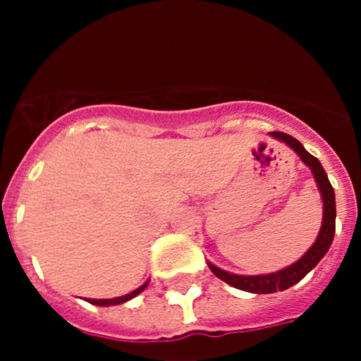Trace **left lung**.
I'll return each instance as SVG.
<instances>
[{
	"mask_svg": "<svg viewBox=\"0 0 361 361\" xmlns=\"http://www.w3.org/2000/svg\"><path fill=\"white\" fill-rule=\"evenodd\" d=\"M271 134L274 137H278V140L285 141L288 147H292L298 154V157L311 167L323 197V225L322 231H319L318 234V239H316L314 245L309 248L307 253H305L300 260L290 265V267L283 269V271L264 276H238L232 274V272L221 271V269L209 264L211 272H213L216 278H220L221 281L234 286V288L245 290V292L251 293H274L293 286L295 283L300 281V279L304 278L311 269H314L316 265H318V262L325 257V253L329 251L330 245H332L334 241V234H336V194H334V187L330 185L329 176H326L325 169H323V166L319 164V160L312 157V155L302 147L300 141H297L293 136H290V134L279 133V130H274V133Z\"/></svg>",
	"mask_w": 361,
	"mask_h": 361,
	"instance_id": "1",
	"label": "left lung"
}]
</instances>
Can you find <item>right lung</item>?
I'll list each match as a JSON object with an SVG mask.
<instances>
[{
	"instance_id": "right-lung-1",
	"label": "right lung",
	"mask_w": 361,
	"mask_h": 361,
	"mask_svg": "<svg viewBox=\"0 0 361 361\" xmlns=\"http://www.w3.org/2000/svg\"><path fill=\"white\" fill-rule=\"evenodd\" d=\"M147 285H148V283H145L143 286H140V288H137V290H134V292H130V293L123 295V297H116V298H106V300H94V298H89V302H90V304H96V305H116V304H123V302L130 300V298H133V297H136L137 293H141V292H143V290L147 288Z\"/></svg>"
}]
</instances>
